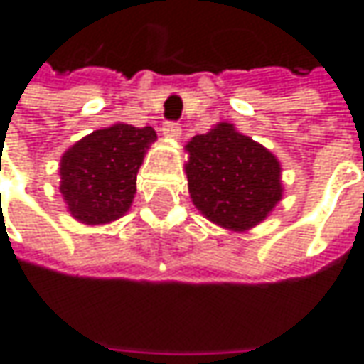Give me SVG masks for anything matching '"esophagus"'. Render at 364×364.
<instances>
[{
    "mask_svg": "<svg viewBox=\"0 0 364 364\" xmlns=\"http://www.w3.org/2000/svg\"><path fill=\"white\" fill-rule=\"evenodd\" d=\"M161 132H164L166 137H174V139H178V137L182 135V127H180V123H176V121H166L164 127H161Z\"/></svg>",
    "mask_w": 364,
    "mask_h": 364,
    "instance_id": "34e87169",
    "label": "esophagus"
}]
</instances>
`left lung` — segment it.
<instances>
[{
	"label": "left lung",
	"instance_id": "obj_1",
	"mask_svg": "<svg viewBox=\"0 0 364 364\" xmlns=\"http://www.w3.org/2000/svg\"><path fill=\"white\" fill-rule=\"evenodd\" d=\"M186 149L190 198L208 220L245 231L279 203V161L231 123H218L208 133L194 135Z\"/></svg>",
	"mask_w": 364,
	"mask_h": 364
}]
</instances>
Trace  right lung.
Instances as JSON below:
<instances>
[{
    "mask_svg": "<svg viewBox=\"0 0 364 364\" xmlns=\"http://www.w3.org/2000/svg\"><path fill=\"white\" fill-rule=\"evenodd\" d=\"M156 137L151 127L115 123L70 147L60 160V192L70 215L87 225L123 217L133 203L137 170Z\"/></svg>",
    "mask_w": 364,
    "mask_h": 364,
    "instance_id": "obj_1",
    "label": "right lung"
}]
</instances>
